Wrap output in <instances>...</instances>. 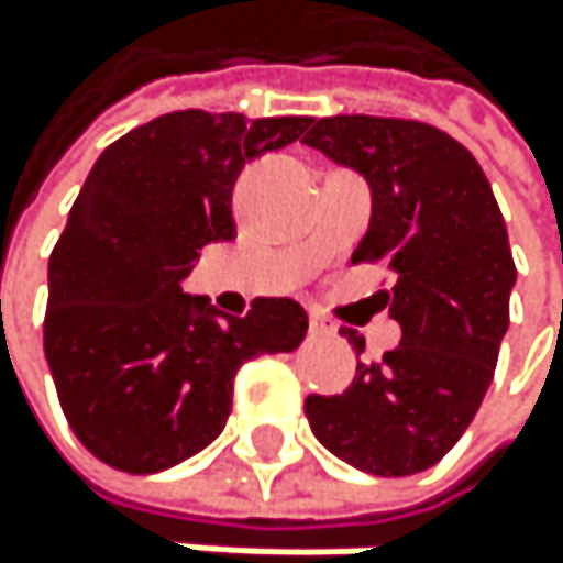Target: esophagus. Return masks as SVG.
Listing matches in <instances>:
<instances>
[{
  "instance_id": "1",
  "label": "esophagus",
  "mask_w": 563,
  "mask_h": 563,
  "mask_svg": "<svg viewBox=\"0 0 563 563\" xmlns=\"http://www.w3.org/2000/svg\"><path fill=\"white\" fill-rule=\"evenodd\" d=\"M334 328L320 313H310V334H331Z\"/></svg>"
}]
</instances>
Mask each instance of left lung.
<instances>
[{"label": "left lung", "mask_w": 563, "mask_h": 563, "mask_svg": "<svg viewBox=\"0 0 563 563\" xmlns=\"http://www.w3.org/2000/svg\"><path fill=\"white\" fill-rule=\"evenodd\" d=\"M303 144L372 188V222L351 263L395 269L388 313L401 328L395 351L357 361L347 391L310 395L307 422L354 470L422 473L470 429L510 328L517 266L500 206L470 151L422 121L320 118ZM344 338L364 351L357 331Z\"/></svg>", "instance_id": "1"}]
</instances>
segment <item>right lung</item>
I'll return each mask as SVG.
<instances>
[{"instance_id": "right-lung-1", "label": "right lung", "mask_w": 563, "mask_h": 563, "mask_svg": "<svg viewBox=\"0 0 563 563\" xmlns=\"http://www.w3.org/2000/svg\"><path fill=\"white\" fill-rule=\"evenodd\" d=\"M310 118L175 111L97 158L49 256L43 347L70 429L121 473H162L202 452L232 412V378L297 351L307 313L260 297L246 317L181 294L199 250L235 240L243 165L294 144Z\"/></svg>"}]
</instances>
